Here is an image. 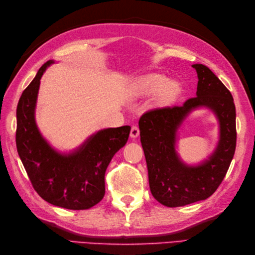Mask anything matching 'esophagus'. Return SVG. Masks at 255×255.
<instances>
[{"mask_svg":"<svg viewBox=\"0 0 255 255\" xmlns=\"http://www.w3.org/2000/svg\"><path fill=\"white\" fill-rule=\"evenodd\" d=\"M139 133H140L139 128L137 126H132L131 127V130H130V137L132 139H136L139 136Z\"/></svg>","mask_w":255,"mask_h":255,"instance_id":"1","label":"esophagus"}]
</instances>
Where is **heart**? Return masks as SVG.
I'll return each instance as SVG.
<instances>
[{"label":"heart","instance_id":"b5f03b06","mask_svg":"<svg viewBox=\"0 0 255 255\" xmlns=\"http://www.w3.org/2000/svg\"><path fill=\"white\" fill-rule=\"evenodd\" d=\"M134 92L137 95L141 96L158 94L159 104L170 106L180 99L183 93V88L176 80H170L163 74H152L140 81Z\"/></svg>","mask_w":255,"mask_h":255}]
</instances>
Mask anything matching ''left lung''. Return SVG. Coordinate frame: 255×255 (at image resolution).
<instances>
[{"instance_id":"8db88e82","label":"left lung","mask_w":255,"mask_h":255,"mask_svg":"<svg viewBox=\"0 0 255 255\" xmlns=\"http://www.w3.org/2000/svg\"><path fill=\"white\" fill-rule=\"evenodd\" d=\"M192 67L198 78L196 97L182 106L147 112L139 119L150 191L166 207H181L211 196L223 182L236 150V106L231 93L204 64ZM202 108L218 119L219 142L207 158L188 165L177 153L178 130L193 111Z\"/></svg>"}]
</instances>
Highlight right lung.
Returning <instances> with one entry per match:
<instances>
[{
    "label": "right lung",
    "instance_id": "add662e5",
    "mask_svg": "<svg viewBox=\"0 0 255 255\" xmlns=\"http://www.w3.org/2000/svg\"><path fill=\"white\" fill-rule=\"evenodd\" d=\"M55 60L47 61L21 94L16 110V147L35 191L51 205L82 210L105 195V172L113 156L126 144L130 126L105 128L79 147L60 151L42 136L36 123L40 79Z\"/></svg>",
    "mask_w": 255,
    "mask_h": 255
}]
</instances>
